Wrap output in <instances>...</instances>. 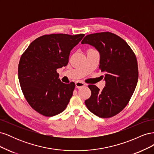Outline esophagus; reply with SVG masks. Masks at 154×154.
Segmentation results:
<instances>
[{"mask_svg":"<svg viewBox=\"0 0 154 154\" xmlns=\"http://www.w3.org/2000/svg\"><path fill=\"white\" fill-rule=\"evenodd\" d=\"M85 85V83H84L82 82H80V81H77L76 82V87L77 88H80L83 86Z\"/></svg>","mask_w":154,"mask_h":154,"instance_id":"obj_1","label":"esophagus"}]
</instances>
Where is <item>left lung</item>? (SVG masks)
Here are the masks:
<instances>
[{
  "mask_svg": "<svg viewBox=\"0 0 154 154\" xmlns=\"http://www.w3.org/2000/svg\"><path fill=\"white\" fill-rule=\"evenodd\" d=\"M82 44L94 46L100 54L99 69L106 82L103 90L88 85L91 96L85 101L87 109L100 118L113 117L127 105L136 87L138 66L136 54L126 42L112 32L87 35Z\"/></svg>",
  "mask_w": 154,
  "mask_h": 154,
  "instance_id": "8db88e82",
  "label": "left lung"
}]
</instances>
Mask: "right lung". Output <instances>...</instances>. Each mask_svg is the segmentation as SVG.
Here are the masks:
<instances>
[{"label":"right lung","mask_w":154,"mask_h":154,"mask_svg":"<svg viewBox=\"0 0 154 154\" xmlns=\"http://www.w3.org/2000/svg\"><path fill=\"white\" fill-rule=\"evenodd\" d=\"M84 36L44 35L32 41L22 54L18 80L27 103L37 112L51 117L66 109L75 83H62L57 70L67 66L70 52Z\"/></svg>","instance_id":"obj_1"}]
</instances>
